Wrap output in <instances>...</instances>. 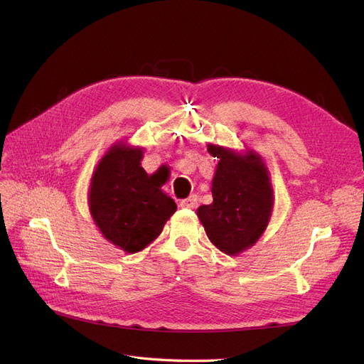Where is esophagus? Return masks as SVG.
<instances>
[{"label":"esophagus","instance_id":"34e87169","mask_svg":"<svg viewBox=\"0 0 364 364\" xmlns=\"http://www.w3.org/2000/svg\"><path fill=\"white\" fill-rule=\"evenodd\" d=\"M197 205H199V199H197L196 194L190 196L188 199H183V200L181 202V206H182V208H190V209L197 208Z\"/></svg>","mask_w":364,"mask_h":364}]
</instances>
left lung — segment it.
I'll return each mask as SVG.
<instances>
[{
    "instance_id": "left-lung-1",
    "label": "left lung",
    "mask_w": 364,
    "mask_h": 364,
    "mask_svg": "<svg viewBox=\"0 0 364 364\" xmlns=\"http://www.w3.org/2000/svg\"><path fill=\"white\" fill-rule=\"evenodd\" d=\"M218 164L213 179V203L197 209L208 238L226 255L252 247L266 230L273 211L269 170L255 151L246 155L208 144Z\"/></svg>"
}]
</instances>
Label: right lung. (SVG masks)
Returning a JSON list of instances; mask_svg holds the SVG:
<instances>
[{
	"instance_id": "right-lung-1",
	"label": "right lung",
	"mask_w": 364,
	"mask_h": 364,
	"mask_svg": "<svg viewBox=\"0 0 364 364\" xmlns=\"http://www.w3.org/2000/svg\"><path fill=\"white\" fill-rule=\"evenodd\" d=\"M142 149L114 144L98 162L90 185V211L103 237L127 253L149 246L176 213L162 181L141 167Z\"/></svg>"
}]
</instances>
